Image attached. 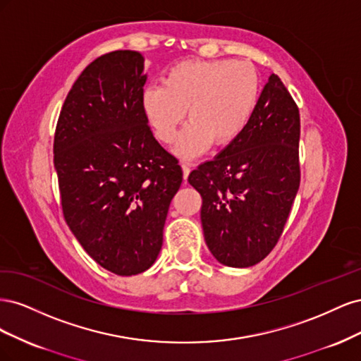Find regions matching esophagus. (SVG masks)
Returning <instances> with one entry per match:
<instances>
[{
    "label": "esophagus",
    "instance_id": "1",
    "mask_svg": "<svg viewBox=\"0 0 361 361\" xmlns=\"http://www.w3.org/2000/svg\"><path fill=\"white\" fill-rule=\"evenodd\" d=\"M182 171H183V180H187V179H188V176H190V171H191L190 164H187V162H182Z\"/></svg>",
    "mask_w": 361,
    "mask_h": 361
}]
</instances>
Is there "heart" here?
Wrapping results in <instances>:
<instances>
[{
    "label": "heart",
    "mask_w": 361,
    "mask_h": 361,
    "mask_svg": "<svg viewBox=\"0 0 361 361\" xmlns=\"http://www.w3.org/2000/svg\"><path fill=\"white\" fill-rule=\"evenodd\" d=\"M256 68L243 60H187L162 75V85H149L140 106L147 126L161 143L176 137L185 118L190 123L178 137L174 152L195 158L214 146H227L244 133L259 99Z\"/></svg>",
    "instance_id": "heart-1"
}]
</instances>
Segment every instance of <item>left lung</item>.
I'll return each mask as SVG.
<instances>
[{
  "instance_id": "8db88e82",
  "label": "left lung",
  "mask_w": 361,
  "mask_h": 361,
  "mask_svg": "<svg viewBox=\"0 0 361 361\" xmlns=\"http://www.w3.org/2000/svg\"><path fill=\"white\" fill-rule=\"evenodd\" d=\"M300 111L276 73L244 133L188 182L202 195L207 248L220 264L253 267L276 247L300 188Z\"/></svg>"
}]
</instances>
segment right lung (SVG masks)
Listing matches in <instances>:
<instances>
[{"label":"right lung","mask_w":361,"mask_h":361,"mask_svg":"<svg viewBox=\"0 0 361 361\" xmlns=\"http://www.w3.org/2000/svg\"><path fill=\"white\" fill-rule=\"evenodd\" d=\"M137 51L97 57L72 85L54 137L63 215L93 260L117 276L149 269L182 183L178 159L152 134Z\"/></svg>","instance_id":"add662e5"}]
</instances>
